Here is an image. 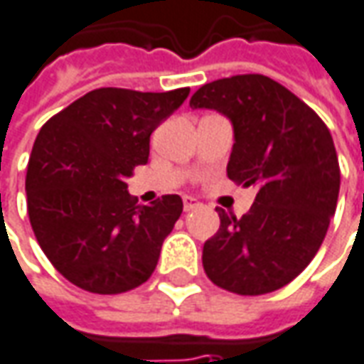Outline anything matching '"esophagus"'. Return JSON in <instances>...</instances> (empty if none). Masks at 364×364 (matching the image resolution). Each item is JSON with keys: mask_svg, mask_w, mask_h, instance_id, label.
Segmentation results:
<instances>
[{"mask_svg": "<svg viewBox=\"0 0 364 364\" xmlns=\"http://www.w3.org/2000/svg\"><path fill=\"white\" fill-rule=\"evenodd\" d=\"M182 202H184V210H186V212H190V210H194V208L200 206V202H198L196 198H192V196H184L182 198Z\"/></svg>", "mask_w": 364, "mask_h": 364, "instance_id": "obj_1", "label": "esophagus"}]
</instances>
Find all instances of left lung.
I'll use <instances>...</instances> for the list:
<instances>
[{
  "label": "left lung",
  "mask_w": 364,
  "mask_h": 364,
  "mask_svg": "<svg viewBox=\"0 0 364 364\" xmlns=\"http://www.w3.org/2000/svg\"><path fill=\"white\" fill-rule=\"evenodd\" d=\"M190 107L232 120L228 178L257 188L242 218L218 208L220 230L204 244V272L237 295L282 289L319 252L337 208L341 170L327 124L289 89L255 73L208 82Z\"/></svg>",
  "instance_id": "left-lung-1"
}]
</instances>
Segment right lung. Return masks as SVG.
I'll return each instance as SVG.
<instances>
[{
	"mask_svg": "<svg viewBox=\"0 0 364 364\" xmlns=\"http://www.w3.org/2000/svg\"><path fill=\"white\" fill-rule=\"evenodd\" d=\"M188 92L102 87L39 130L25 176L27 214L47 259L73 285L117 295L156 269L182 198L166 194L139 206L124 180L149 162L152 130Z\"/></svg>",
	"mask_w": 364,
	"mask_h": 364,
	"instance_id": "add662e5",
	"label": "right lung"
}]
</instances>
